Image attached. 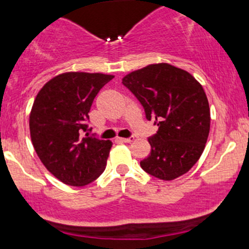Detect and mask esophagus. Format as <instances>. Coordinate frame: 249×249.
I'll return each mask as SVG.
<instances>
[{"label": "esophagus", "instance_id": "1", "mask_svg": "<svg viewBox=\"0 0 249 249\" xmlns=\"http://www.w3.org/2000/svg\"><path fill=\"white\" fill-rule=\"evenodd\" d=\"M117 140L122 143H131L135 139L134 137H127V139H117Z\"/></svg>", "mask_w": 249, "mask_h": 249}]
</instances>
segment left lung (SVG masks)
Wrapping results in <instances>:
<instances>
[{
	"mask_svg": "<svg viewBox=\"0 0 249 249\" xmlns=\"http://www.w3.org/2000/svg\"><path fill=\"white\" fill-rule=\"evenodd\" d=\"M123 84L142 105L147 120L159 126L148 139L152 150L141 167L162 180L187 173L201 157L210 134V106L201 84L169 64L131 72Z\"/></svg>",
	"mask_w": 249,
	"mask_h": 249,
	"instance_id": "left-lung-1",
	"label": "left lung"
}]
</instances>
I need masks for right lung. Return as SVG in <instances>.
I'll use <instances>...</instances> for the list:
<instances>
[{
    "mask_svg": "<svg viewBox=\"0 0 249 249\" xmlns=\"http://www.w3.org/2000/svg\"><path fill=\"white\" fill-rule=\"evenodd\" d=\"M113 78L67 72L46 83L35 99L30 114L32 144L48 171L65 184L87 185L106 169L112 142L89 136L87 122L95 96Z\"/></svg>",
    "mask_w": 249,
    "mask_h": 249,
    "instance_id": "add662e5",
    "label": "right lung"
}]
</instances>
